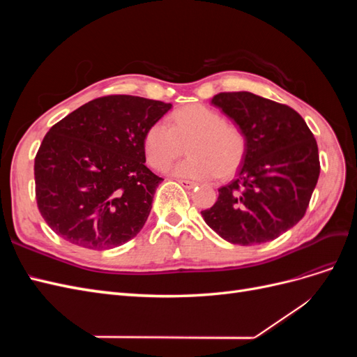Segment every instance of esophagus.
Here are the masks:
<instances>
[{"instance_id":"obj_1","label":"esophagus","mask_w":357,"mask_h":357,"mask_svg":"<svg viewBox=\"0 0 357 357\" xmlns=\"http://www.w3.org/2000/svg\"><path fill=\"white\" fill-rule=\"evenodd\" d=\"M177 181L180 183L181 186H185L186 189H192V188H195V186H197V183H195V181H190V180H183V178H177Z\"/></svg>"}]
</instances>
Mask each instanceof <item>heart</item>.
Here are the masks:
<instances>
[{"instance_id":"1","label":"heart","mask_w":357,"mask_h":357,"mask_svg":"<svg viewBox=\"0 0 357 357\" xmlns=\"http://www.w3.org/2000/svg\"><path fill=\"white\" fill-rule=\"evenodd\" d=\"M149 164L164 169L178 158L185 144L190 156L169 168L172 176L214 178L231 176L241 165L247 139L241 129L226 122L225 116L202 104L186 105L171 114V125L155 122L144 134Z\"/></svg>"}]
</instances>
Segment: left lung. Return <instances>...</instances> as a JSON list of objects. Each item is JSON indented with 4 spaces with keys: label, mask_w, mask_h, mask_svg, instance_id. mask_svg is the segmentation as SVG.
<instances>
[{
    "label": "left lung",
    "mask_w": 357,
    "mask_h": 357,
    "mask_svg": "<svg viewBox=\"0 0 357 357\" xmlns=\"http://www.w3.org/2000/svg\"><path fill=\"white\" fill-rule=\"evenodd\" d=\"M211 104L244 132L247 150L236 177L202 218L232 244L273 241L304 218L317 185L314 135L289 105L252 92H220Z\"/></svg>",
    "instance_id": "8db88e82"
}]
</instances>
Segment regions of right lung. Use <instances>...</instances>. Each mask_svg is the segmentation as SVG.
I'll list each match as a JSON object with an SVG mask.
<instances>
[{
	"label": "right lung",
	"mask_w": 357,
	"mask_h": 357,
	"mask_svg": "<svg viewBox=\"0 0 357 357\" xmlns=\"http://www.w3.org/2000/svg\"><path fill=\"white\" fill-rule=\"evenodd\" d=\"M171 107L109 95L50 128L34 176L38 210L53 232L75 245L109 250L143 229L162 181L146 167L144 134Z\"/></svg>",
	"instance_id": "obj_1"
}]
</instances>
